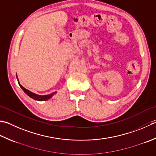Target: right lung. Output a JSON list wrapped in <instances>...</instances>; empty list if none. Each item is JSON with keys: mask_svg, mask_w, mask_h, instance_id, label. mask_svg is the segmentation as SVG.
I'll list each match as a JSON object with an SVG mask.
<instances>
[{"mask_svg": "<svg viewBox=\"0 0 156 156\" xmlns=\"http://www.w3.org/2000/svg\"><path fill=\"white\" fill-rule=\"evenodd\" d=\"M17 80H18V78H17ZM18 83H19L20 87L21 88V89H22L24 92H25L27 94V95H28L30 97H31L32 99L36 100V101H47L48 99H49L54 95L55 94L57 93V92H54L51 94H47V95H39V94H35V93L31 92V91H30L29 90H27L26 88H25L21 86L19 80H18Z\"/></svg>", "mask_w": 156, "mask_h": 156, "instance_id": "right-lung-1", "label": "right lung"}]
</instances>
